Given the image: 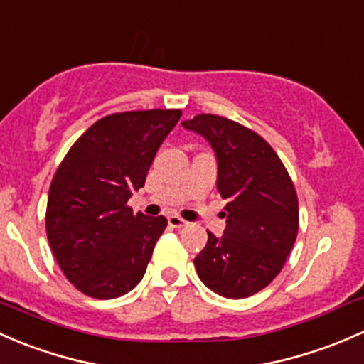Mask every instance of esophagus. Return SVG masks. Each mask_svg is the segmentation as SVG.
<instances>
[{
    "label": "esophagus",
    "instance_id": "obj_1",
    "mask_svg": "<svg viewBox=\"0 0 364 364\" xmlns=\"http://www.w3.org/2000/svg\"><path fill=\"white\" fill-rule=\"evenodd\" d=\"M168 224H170L171 228H183L187 224V220H183L182 217L178 215H170L168 217Z\"/></svg>",
    "mask_w": 364,
    "mask_h": 364
}]
</instances>
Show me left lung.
<instances>
[{
	"label": "left lung",
	"instance_id": "8db88e82",
	"mask_svg": "<svg viewBox=\"0 0 364 364\" xmlns=\"http://www.w3.org/2000/svg\"><path fill=\"white\" fill-rule=\"evenodd\" d=\"M217 159V191L226 200L223 237L208 231L194 257L198 277L213 293L240 299L264 289L280 273L298 235V196L268 141L238 122L212 114L183 121Z\"/></svg>",
	"mask_w": 364,
	"mask_h": 364
}]
</instances>
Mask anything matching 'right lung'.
Listing matches in <instances>:
<instances>
[{
  "mask_svg": "<svg viewBox=\"0 0 364 364\" xmlns=\"http://www.w3.org/2000/svg\"><path fill=\"white\" fill-rule=\"evenodd\" d=\"M181 110H141L95 122L59 164L47 201V237L66 279L84 294L129 293L168 220L133 215L127 200L144 187L157 149Z\"/></svg>",
  "mask_w": 364,
  "mask_h": 364,
  "instance_id": "1",
  "label": "right lung"
}]
</instances>
